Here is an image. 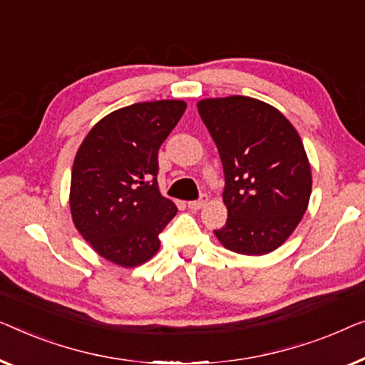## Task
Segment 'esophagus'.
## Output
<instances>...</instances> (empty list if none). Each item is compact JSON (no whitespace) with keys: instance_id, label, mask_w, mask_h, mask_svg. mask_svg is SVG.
I'll use <instances>...</instances> for the list:
<instances>
[{"instance_id":"obj_1","label":"esophagus","mask_w":365,"mask_h":365,"mask_svg":"<svg viewBox=\"0 0 365 365\" xmlns=\"http://www.w3.org/2000/svg\"><path fill=\"white\" fill-rule=\"evenodd\" d=\"M207 202H208V195H200V198L198 200H192V202H188V208L190 210H200V208H203L205 205H207Z\"/></svg>"}]
</instances>
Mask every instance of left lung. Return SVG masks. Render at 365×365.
<instances>
[{"instance_id": "obj_1", "label": "left lung", "mask_w": 365, "mask_h": 365, "mask_svg": "<svg viewBox=\"0 0 365 365\" xmlns=\"http://www.w3.org/2000/svg\"><path fill=\"white\" fill-rule=\"evenodd\" d=\"M225 173L228 218L215 230L225 248L266 255L286 241L311 197V167L301 137L273 106L232 96L198 102Z\"/></svg>"}]
</instances>
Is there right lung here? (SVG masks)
Listing matches in <instances>:
<instances>
[{"label":"right lung","mask_w":365,"mask_h":365,"mask_svg":"<svg viewBox=\"0 0 365 365\" xmlns=\"http://www.w3.org/2000/svg\"><path fill=\"white\" fill-rule=\"evenodd\" d=\"M185 109L183 101L122 107L81 143L71 175V213L102 258L133 268L160 248L158 235L177 207L158 192V148Z\"/></svg>","instance_id":"add662e5"}]
</instances>
